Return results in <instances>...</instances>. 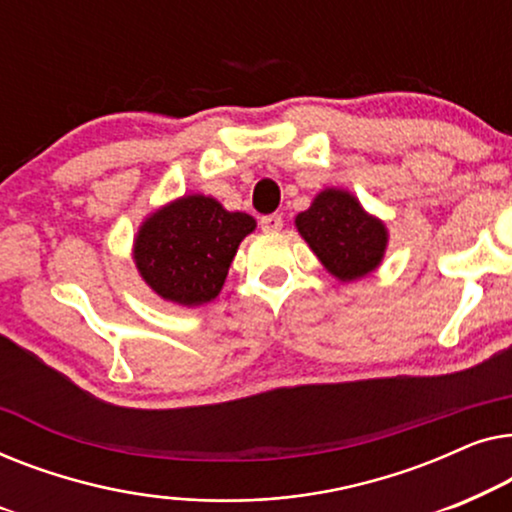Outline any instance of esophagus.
I'll list each match as a JSON object with an SVG mask.
<instances>
[{"mask_svg":"<svg viewBox=\"0 0 512 512\" xmlns=\"http://www.w3.org/2000/svg\"><path fill=\"white\" fill-rule=\"evenodd\" d=\"M259 225H262L264 232H278V229H283V215L278 213L264 215V218L259 220Z\"/></svg>","mask_w":512,"mask_h":512,"instance_id":"1","label":"esophagus"}]
</instances>
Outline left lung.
<instances>
[{
	"label": "left lung",
	"mask_w": 512,
	"mask_h": 512,
	"mask_svg": "<svg viewBox=\"0 0 512 512\" xmlns=\"http://www.w3.org/2000/svg\"><path fill=\"white\" fill-rule=\"evenodd\" d=\"M297 229L338 280L366 276L380 264L387 246L383 222L364 213L343 190L320 192L313 206L297 215Z\"/></svg>",
	"instance_id": "left-lung-1"
}]
</instances>
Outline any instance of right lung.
<instances>
[{"label":"right lung","mask_w":512,"mask_h":512,"mask_svg":"<svg viewBox=\"0 0 512 512\" xmlns=\"http://www.w3.org/2000/svg\"><path fill=\"white\" fill-rule=\"evenodd\" d=\"M253 229L248 213H229L211 197L190 194L143 222L134 259L162 299L199 306L218 297L236 248Z\"/></svg>","instance_id":"add662e5"}]
</instances>
